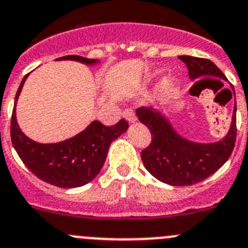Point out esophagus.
Masks as SVG:
<instances>
[{
    "mask_svg": "<svg viewBox=\"0 0 248 248\" xmlns=\"http://www.w3.org/2000/svg\"><path fill=\"white\" fill-rule=\"evenodd\" d=\"M124 117L129 122V124H135V122L137 121V117H136L135 112H133L132 110H129V108L124 111Z\"/></svg>",
    "mask_w": 248,
    "mask_h": 248,
    "instance_id": "34e87169",
    "label": "esophagus"
}]
</instances>
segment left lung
<instances>
[{
    "label": "left lung",
    "mask_w": 248,
    "mask_h": 248,
    "mask_svg": "<svg viewBox=\"0 0 248 248\" xmlns=\"http://www.w3.org/2000/svg\"><path fill=\"white\" fill-rule=\"evenodd\" d=\"M179 59L188 66L191 80L202 77L226 80L224 73L211 60L190 55H180ZM231 89L235 96L232 85ZM136 115L152 135L151 144L140 153L142 162L153 177L166 184L184 186L202 182L224 166L235 147L236 104L229 132L211 143H199L183 137L162 111L151 106L137 108Z\"/></svg>",
    "instance_id": "obj_1"
}]
</instances>
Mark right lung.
Returning <instances> with one entry per match:
<instances>
[{
	"label": "right lung",
	"mask_w": 248,
	"mask_h": 248,
	"mask_svg": "<svg viewBox=\"0 0 248 248\" xmlns=\"http://www.w3.org/2000/svg\"><path fill=\"white\" fill-rule=\"evenodd\" d=\"M57 60H75L85 65H95L100 60L79 55H66ZM21 81L15 99L11 120V140L16 152L35 177L59 188H78L96 177L104 166L111 143L128 128L124 119L115 126L106 127L93 121L84 131L57 143H39L27 137L19 128L16 117V105L26 82Z\"/></svg>",
	"instance_id": "add662e5"
}]
</instances>
